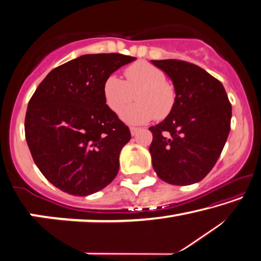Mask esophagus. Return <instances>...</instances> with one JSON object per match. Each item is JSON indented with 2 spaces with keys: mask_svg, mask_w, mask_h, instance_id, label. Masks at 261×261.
Segmentation results:
<instances>
[{
  "mask_svg": "<svg viewBox=\"0 0 261 261\" xmlns=\"http://www.w3.org/2000/svg\"><path fill=\"white\" fill-rule=\"evenodd\" d=\"M139 130H141V129H138V127H130V132H131L132 136L137 135V132H138Z\"/></svg>",
  "mask_w": 261,
  "mask_h": 261,
  "instance_id": "obj_1",
  "label": "esophagus"
}]
</instances>
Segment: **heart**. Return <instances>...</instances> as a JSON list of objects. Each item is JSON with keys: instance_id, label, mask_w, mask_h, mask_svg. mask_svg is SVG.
<instances>
[{"instance_id": "obj_1", "label": "heart", "mask_w": 261, "mask_h": 261, "mask_svg": "<svg viewBox=\"0 0 261 261\" xmlns=\"http://www.w3.org/2000/svg\"><path fill=\"white\" fill-rule=\"evenodd\" d=\"M123 81L117 75L108 76L103 83V97L111 111L120 110L138 92V103L124 108L120 118L129 124H144L165 117L172 110L176 92L168 82L163 70L146 62H137L125 70Z\"/></svg>"}]
</instances>
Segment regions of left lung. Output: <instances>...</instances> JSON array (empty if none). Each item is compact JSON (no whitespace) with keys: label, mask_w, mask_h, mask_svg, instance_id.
I'll list each match as a JSON object with an SVG mask.
<instances>
[{"label":"left lung","mask_w":261,"mask_h":261,"mask_svg":"<svg viewBox=\"0 0 261 261\" xmlns=\"http://www.w3.org/2000/svg\"><path fill=\"white\" fill-rule=\"evenodd\" d=\"M172 81L176 99L152 132L150 153L157 176L169 184L191 185L206 177L231 129L232 107L223 84L196 64L151 61Z\"/></svg>","instance_id":"1"}]
</instances>
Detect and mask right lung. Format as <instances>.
<instances>
[{
    "instance_id": "obj_1",
    "label": "right lung",
    "mask_w": 261,
    "mask_h": 261,
    "mask_svg": "<svg viewBox=\"0 0 261 261\" xmlns=\"http://www.w3.org/2000/svg\"><path fill=\"white\" fill-rule=\"evenodd\" d=\"M136 57L88 54L51 70L28 104L25 139L35 164L54 186L89 196L117 176L130 130L106 104L103 83Z\"/></svg>"
}]
</instances>
